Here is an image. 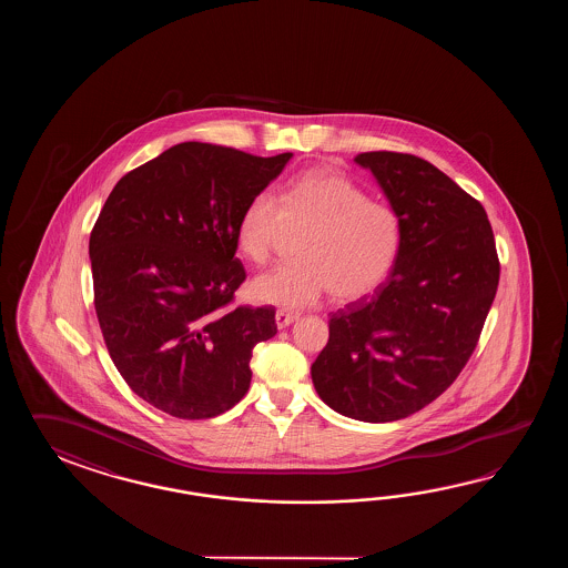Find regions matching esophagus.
I'll list each match as a JSON object with an SVG mask.
<instances>
[{"mask_svg":"<svg viewBox=\"0 0 568 568\" xmlns=\"http://www.w3.org/2000/svg\"><path fill=\"white\" fill-rule=\"evenodd\" d=\"M296 321H298V314L288 313V311H278L276 313V325H278V328H286V326L296 323Z\"/></svg>","mask_w":568,"mask_h":568,"instance_id":"esophagus-1","label":"esophagus"}]
</instances>
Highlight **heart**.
I'll return each instance as SVG.
<instances>
[{"label":"heart","instance_id":"obj_1","mask_svg":"<svg viewBox=\"0 0 568 568\" xmlns=\"http://www.w3.org/2000/svg\"><path fill=\"white\" fill-rule=\"evenodd\" d=\"M288 227L308 230L298 250L302 262L274 267L250 284L257 304L282 311L313 306L326 292L333 301H362L387 278L402 243L396 209L372 201L337 170H311L280 199L254 194L237 223V247L262 266Z\"/></svg>","mask_w":568,"mask_h":568}]
</instances>
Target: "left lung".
Returning a JSON list of instances; mask_svg holds the SVG:
<instances>
[{
    "mask_svg": "<svg viewBox=\"0 0 568 568\" xmlns=\"http://www.w3.org/2000/svg\"><path fill=\"white\" fill-rule=\"evenodd\" d=\"M355 162L396 209L402 243L386 284L331 316L311 375L328 408L394 423L438 398L469 362L499 262L481 203L445 172L398 152H367Z\"/></svg>",
    "mask_w": 568,
    "mask_h": 568,
    "instance_id": "obj_1",
    "label": "left lung"
}]
</instances>
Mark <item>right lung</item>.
Returning a JSON list of instances; mask_svg holds the SVG:
<instances>
[{"label": "right lung", "mask_w": 568, "mask_h": 568, "mask_svg": "<svg viewBox=\"0 0 568 568\" xmlns=\"http://www.w3.org/2000/svg\"><path fill=\"white\" fill-rule=\"evenodd\" d=\"M290 158L184 142L128 172L101 209L97 318L121 377L158 410L213 418L247 394L252 349L278 326L272 306H231L245 280L235 233Z\"/></svg>", "instance_id": "obj_1"}]
</instances>
